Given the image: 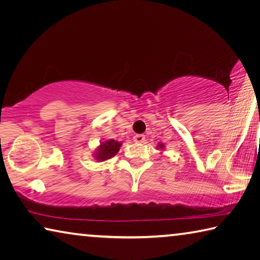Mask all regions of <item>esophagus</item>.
<instances>
[{
  "mask_svg": "<svg viewBox=\"0 0 260 260\" xmlns=\"http://www.w3.org/2000/svg\"><path fill=\"white\" fill-rule=\"evenodd\" d=\"M133 140H134V142H136V143H143L144 141H146V138H144V135H142V134H138V135L134 136Z\"/></svg>",
  "mask_w": 260,
  "mask_h": 260,
  "instance_id": "1",
  "label": "esophagus"
}]
</instances>
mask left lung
I'll return each instance as SVG.
<instances>
[{
  "label": "left lung",
  "mask_w": 260,
  "mask_h": 260,
  "mask_svg": "<svg viewBox=\"0 0 260 260\" xmlns=\"http://www.w3.org/2000/svg\"><path fill=\"white\" fill-rule=\"evenodd\" d=\"M158 147H159V148H160V149H161V148H162V147H164V144H158Z\"/></svg>",
  "instance_id": "left-lung-1"
}]
</instances>
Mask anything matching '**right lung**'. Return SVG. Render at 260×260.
<instances>
[{"instance_id": "right-lung-1", "label": "right lung", "mask_w": 260, "mask_h": 260, "mask_svg": "<svg viewBox=\"0 0 260 260\" xmlns=\"http://www.w3.org/2000/svg\"><path fill=\"white\" fill-rule=\"evenodd\" d=\"M121 146L120 142H117L116 140H108L101 143V146L98 148V151L95 152V158L99 161H103L110 159L116 153L119 151V148Z\"/></svg>"}]
</instances>
